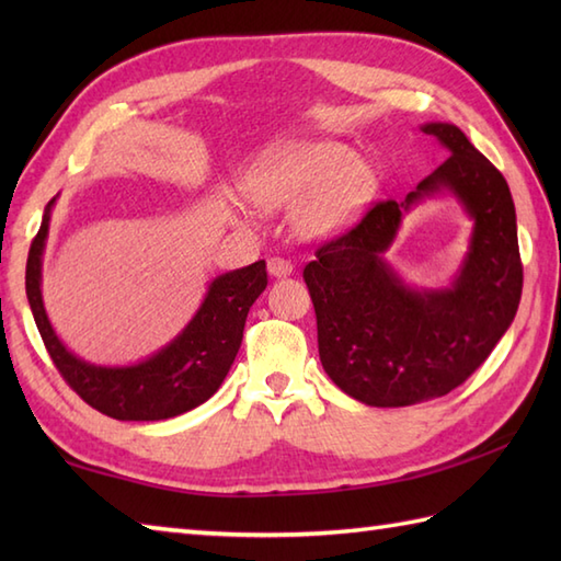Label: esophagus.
Masks as SVG:
<instances>
[{
	"instance_id": "esophagus-1",
	"label": "esophagus",
	"mask_w": 561,
	"mask_h": 561,
	"mask_svg": "<svg viewBox=\"0 0 561 561\" xmlns=\"http://www.w3.org/2000/svg\"><path fill=\"white\" fill-rule=\"evenodd\" d=\"M267 272L272 274V277H289V274L294 272V265L284 257H270L267 260Z\"/></svg>"
}]
</instances>
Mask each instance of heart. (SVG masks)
Instances as JSON below:
<instances>
[{
  "instance_id": "obj_1",
  "label": "heart",
  "mask_w": 561,
  "mask_h": 561,
  "mask_svg": "<svg viewBox=\"0 0 561 561\" xmlns=\"http://www.w3.org/2000/svg\"><path fill=\"white\" fill-rule=\"evenodd\" d=\"M376 169L352 147L332 139L282 141L262 151L248 173V193L267 211H294L308 241H330L352 231L374 207Z\"/></svg>"
}]
</instances>
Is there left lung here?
<instances>
[{
    "label": "left lung",
    "instance_id": "left-lung-1",
    "mask_svg": "<svg viewBox=\"0 0 561 561\" xmlns=\"http://www.w3.org/2000/svg\"><path fill=\"white\" fill-rule=\"evenodd\" d=\"M450 157L402 202H380L350 233L318 248L304 279L325 374L371 408H408L458 388L518 311L523 267L516 207L494 165L460 127H420ZM453 196L473 221L469 250L444 288L404 283L385 253L424 198Z\"/></svg>",
    "mask_w": 561,
    "mask_h": 561
}]
</instances>
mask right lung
Instances as JSON below:
<instances>
[{
	"label": "right lung",
	"instance_id": "right-lung-1",
	"mask_svg": "<svg viewBox=\"0 0 561 561\" xmlns=\"http://www.w3.org/2000/svg\"><path fill=\"white\" fill-rule=\"evenodd\" d=\"M57 197L47 202L28 250L26 296L59 374L83 402L121 422L171 420L207 402L241 350L250 306L267 287L265 260L214 277L187 325L147 359L123 366L91 364L57 337L43 301V255Z\"/></svg>",
	"mask_w": 561,
	"mask_h": 561
}]
</instances>
